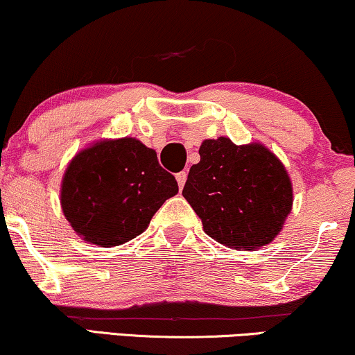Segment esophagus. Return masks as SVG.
<instances>
[{"label": "esophagus", "instance_id": "esophagus-1", "mask_svg": "<svg viewBox=\"0 0 355 355\" xmlns=\"http://www.w3.org/2000/svg\"><path fill=\"white\" fill-rule=\"evenodd\" d=\"M176 181H178L179 189H182L184 184H186V181H187V173H186V171L178 173V174H176Z\"/></svg>", "mask_w": 355, "mask_h": 355}]
</instances>
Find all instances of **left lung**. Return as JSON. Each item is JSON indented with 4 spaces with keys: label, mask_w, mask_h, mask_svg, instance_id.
Returning a JSON list of instances; mask_svg holds the SVG:
<instances>
[{
    "label": "left lung",
    "mask_w": 355,
    "mask_h": 355,
    "mask_svg": "<svg viewBox=\"0 0 355 355\" xmlns=\"http://www.w3.org/2000/svg\"><path fill=\"white\" fill-rule=\"evenodd\" d=\"M199 155L182 196L204 232L234 250L269 245L293 202L292 182L280 159L264 145H234L227 137L204 140Z\"/></svg>",
    "instance_id": "8db88e82"
}]
</instances>
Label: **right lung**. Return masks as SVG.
Listing matches in <instances>:
<instances>
[{
	"instance_id": "obj_1",
	"label": "right lung",
	"mask_w": 355,
	"mask_h": 355,
	"mask_svg": "<svg viewBox=\"0 0 355 355\" xmlns=\"http://www.w3.org/2000/svg\"><path fill=\"white\" fill-rule=\"evenodd\" d=\"M179 191L156 151L137 138L101 140L68 164L60 202L73 230L87 243L110 248L130 241Z\"/></svg>"
}]
</instances>
